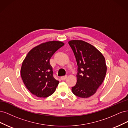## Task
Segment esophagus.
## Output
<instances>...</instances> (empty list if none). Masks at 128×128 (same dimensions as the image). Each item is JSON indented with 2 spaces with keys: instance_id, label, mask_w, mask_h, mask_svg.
Segmentation results:
<instances>
[{
  "instance_id": "esophagus-1",
  "label": "esophagus",
  "mask_w": 128,
  "mask_h": 128,
  "mask_svg": "<svg viewBox=\"0 0 128 128\" xmlns=\"http://www.w3.org/2000/svg\"><path fill=\"white\" fill-rule=\"evenodd\" d=\"M67 78V76H62L61 77V80H65Z\"/></svg>"
}]
</instances>
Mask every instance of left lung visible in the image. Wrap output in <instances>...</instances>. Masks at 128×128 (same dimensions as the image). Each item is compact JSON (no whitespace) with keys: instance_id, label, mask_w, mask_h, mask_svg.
<instances>
[{"instance_id":"left-lung-1","label":"left lung","mask_w":128,"mask_h":128,"mask_svg":"<svg viewBox=\"0 0 128 128\" xmlns=\"http://www.w3.org/2000/svg\"><path fill=\"white\" fill-rule=\"evenodd\" d=\"M74 53L77 69V83L72 88L75 96L87 98L94 95L103 82L107 72L105 59L94 46L82 40L68 42Z\"/></svg>"}]
</instances>
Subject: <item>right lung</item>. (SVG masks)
Returning <instances> with one entry per match:
<instances>
[{
  "label": "right lung",
  "instance_id": "add662e5",
  "mask_svg": "<svg viewBox=\"0 0 128 128\" xmlns=\"http://www.w3.org/2000/svg\"><path fill=\"white\" fill-rule=\"evenodd\" d=\"M64 45L60 41L43 42L27 54L21 68V76L26 88L37 97L52 94L59 82L53 76L50 60L58 49Z\"/></svg>",
  "mask_w": 128,
  "mask_h": 128
}]
</instances>
